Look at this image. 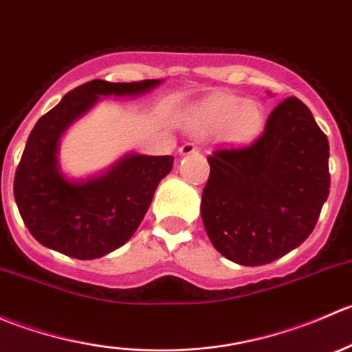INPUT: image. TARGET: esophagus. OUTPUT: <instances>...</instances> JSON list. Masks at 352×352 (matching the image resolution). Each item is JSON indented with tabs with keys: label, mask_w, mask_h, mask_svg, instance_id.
<instances>
[{
	"label": "esophagus",
	"mask_w": 352,
	"mask_h": 352,
	"mask_svg": "<svg viewBox=\"0 0 352 352\" xmlns=\"http://www.w3.org/2000/svg\"><path fill=\"white\" fill-rule=\"evenodd\" d=\"M197 151L199 148L194 143H186L179 148L180 155H192V153H197Z\"/></svg>",
	"instance_id": "obj_1"
}]
</instances>
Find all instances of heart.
Listing matches in <instances>:
<instances>
[{
    "mask_svg": "<svg viewBox=\"0 0 352 352\" xmlns=\"http://www.w3.org/2000/svg\"><path fill=\"white\" fill-rule=\"evenodd\" d=\"M265 112L261 102L243 100L242 97L219 94L206 100L199 110V120L208 129H223L236 143L250 141L264 126Z\"/></svg>",
    "mask_w": 352,
    "mask_h": 352,
    "instance_id": "heart-1",
    "label": "heart"
}]
</instances>
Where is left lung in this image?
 I'll use <instances>...</instances> for the list:
<instances>
[{"label": "left lung", "mask_w": 352, "mask_h": 352, "mask_svg": "<svg viewBox=\"0 0 352 352\" xmlns=\"http://www.w3.org/2000/svg\"><path fill=\"white\" fill-rule=\"evenodd\" d=\"M201 216L216 250L240 265H264L314 232L330 189L329 141L310 109L287 97L261 138L208 156Z\"/></svg>", "instance_id": "1"}]
</instances>
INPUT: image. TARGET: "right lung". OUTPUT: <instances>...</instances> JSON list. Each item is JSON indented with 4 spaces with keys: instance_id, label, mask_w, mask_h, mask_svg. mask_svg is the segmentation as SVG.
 I'll use <instances>...</instances> for the list:
<instances>
[{
    "instance_id": "1",
    "label": "right lung",
    "mask_w": 352,
    "mask_h": 352,
    "mask_svg": "<svg viewBox=\"0 0 352 352\" xmlns=\"http://www.w3.org/2000/svg\"><path fill=\"white\" fill-rule=\"evenodd\" d=\"M160 83L88 81L37 120L16 168L13 194L25 226L38 243L91 261L122 247L134 235L160 180L172 170L173 156L131 153L100 175L69 180L59 168V140L100 97H138Z\"/></svg>"
}]
</instances>
